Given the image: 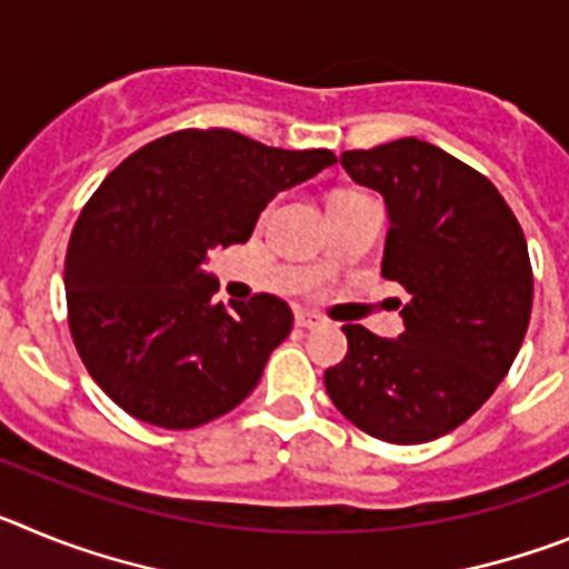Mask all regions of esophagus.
<instances>
[{"mask_svg": "<svg viewBox=\"0 0 569 569\" xmlns=\"http://www.w3.org/2000/svg\"><path fill=\"white\" fill-rule=\"evenodd\" d=\"M296 325H299V328H305V330H313V328H319V325H321V316L319 313H308V310H299V313H296Z\"/></svg>", "mask_w": 569, "mask_h": 569, "instance_id": "esophagus-1", "label": "esophagus"}]
</instances>
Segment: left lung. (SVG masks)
Returning a JSON list of instances; mask_svg holds the SVG:
<instances>
[{
    "label": "left lung",
    "mask_w": 569,
    "mask_h": 569,
    "mask_svg": "<svg viewBox=\"0 0 569 569\" xmlns=\"http://www.w3.org/2000/svg\"><path fill=\"white\" fill-rule=\"evenodd\" d=\"M341 168L390 210L381 276L405 288V333L345 325L347 356L325 387L367 436L433 441L465 425L519 356L532 310L525 230L487 176L413 136L345 150Z\"/></svg>",
    "instance_id": "left-lung-1"
}]
</instances>
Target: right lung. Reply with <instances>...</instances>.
Returning a JSON list of instances; mask_svg holds the SVG:
<instances>
[{
	"label": "right lung",
	"mask_w": 569,
	"mask_h": 569,
	"mask_svg": "<svg viewBox=\"0 0 569 569\" xmlns=\"http://www.w3.org/2000/svg\"><path fill=\"white\" fill-rule=\"evenodd\" d=\"M333 162L330 150L188 128L110 170L70 233L64 296L79 359L124 413L190 430L253 393L293 313L268 293L216 305L202 261L248 241L279 190Z\"/></svg>",
	"instance_id": "obj_1"
}]
</instances>
